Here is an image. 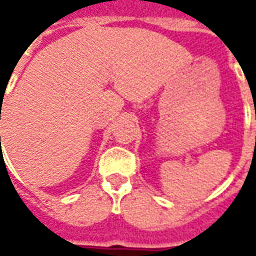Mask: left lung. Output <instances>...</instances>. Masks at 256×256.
Returning a JSON list of instances; mask_svg holds the SVG:
<instances>
[{"label": "left lung", "mask_w": 256, "mask_h": 256, "mask_svg": "<svg viewBox=\"0 0 256 256\" xmlns=\"http://www.w3.org/2000/svg\"><path fill=\"white\" fill-rule=\"evenodd\" d=\"M255 119H256V112H255ZM255 142H256V137H255Z\"/></svg>", "instance_id": "1"}]
</instances>
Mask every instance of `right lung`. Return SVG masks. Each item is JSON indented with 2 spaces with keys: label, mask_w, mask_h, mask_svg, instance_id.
Wrapping results in <instances>:
<instances>
[{
  "label": "right lung",
  "mask_w": 256,
  "mask_h": 256,
  "mask_svg": "<svg viewBox=\"0 0 256 256\" xmlns=\"http://www.w3.org/2000/svg\"><path fill=\"white\" fill-rule=\"evenodd\" d=\"M0 138H1V137H0Z\"/></svg>",
  "instance_id": "add662e5"
}]
</instances>
